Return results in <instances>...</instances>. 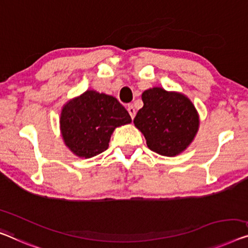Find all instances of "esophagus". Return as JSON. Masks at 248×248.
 Listing matches in <instances>:
<instances>
[{"mask_svg":"<svg viewBox=\"0 0 248 248\" xmlns=\"http://www.w3.org/2000/svg\"><path fill=\"white\" fill-rule=\"evenodd\" d=\"M127 110H128L129 114H130L131 119H134L135 116H136V110H135V108H134V106H132V105H128Z\"/></svg>","mask_w":248,"mask_h":248,"instance_id":"obj_1","label":"esophagus"}]
</instances>
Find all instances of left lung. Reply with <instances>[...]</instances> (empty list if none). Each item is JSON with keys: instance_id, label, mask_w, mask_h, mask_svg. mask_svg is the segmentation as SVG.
<instances>
[{"instance_id": "obj_1", "label": "left lung", "mask_w": 248, "mask_h": 248, "mask_svg": "<svg viewBox=\"0 0 248 248\" xmlns=\"http://www.w3.org/2000/svg\"><path fill=\"white\" fill-rule=\"evenodd\" d=\"M141 99L143 107L134 124L145 136L148 148L166 157L184 153L199 129V114L190 99L161 87L147 89Z\"/></svg>"}]
</instances>
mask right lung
Returning a JSON list of instances; mask_svg holds the SVG:
<instances>
[{
	"instance_id": "obj_1",
	"label": "right lung",
	"mask_w": 248,
	"mask_h": 248,
	"mask_svg": "<svg viewBox=\"0 0 248 248\" xmlns=\"http://www.w3.org/2000/svg\"><path fill=\"white\" fill-rule=\"evenodd\" d=\"M130 123L131 117L116 98L95 90L66 101L59 120L64 145L84 159L108 149L114 129Z\"/></svg>"
}]
</instances>
